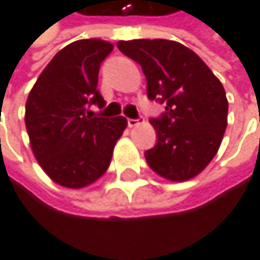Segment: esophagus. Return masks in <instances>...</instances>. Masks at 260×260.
<instances>
[{"instance_id": "34e87169", "label": "esophagus", "mask_w": 260, "mask_h": 260, "mask_svg": "<svg viewBox=\"0 0 260 260\" xmlns=\"http://www.w3.org/2000/svg\"><path fill=\"white\" fill-rule=\"evenodd\" d=\"M142 121H143L142 117H139V118H127V126H129V127H134V126H137V124L142 123Z\"/></svg>"}]
</instances>
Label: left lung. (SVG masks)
Returning <instances> with one entry per match:
<instances>
[{
  "label": "left lung",
  "instance_id": "left-lung-1",
  "mask_svg": "<svg viewBox=\"0 0 260 260\" xmlns=\"http://www.w3.org/2000/svg\"><path fill=\"white\" fill-rule=\"evenodd\" d=\"M118 49L140 63L146 95L165 104L151 118L157 143L145 151L153 172L170 181H187L217 154L228 124V100L217 76L187 46L164 39L121 40Z\"/></svg>",
  "mask_w": 260,
  "mask_h": 260
}]
</instances>
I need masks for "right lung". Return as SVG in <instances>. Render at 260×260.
<instances>
[{
  "mask_svg": "<svg viewBox=\"0 0 260 260\" xmlns=\"http://www.w3.org/2000/svg\"><path fill=\"white\" fill-rule=\"evenodd\" d=\"M114 46L100 39L76 40L51 59L26 101L24 123L36 159L54 182L81 188L106 173L124 117H93L103 109L101 62Z\"/></svg>",
  "mask_w": 260,
  "mask_h": 260,
  "instance_id": "right-lung-1",
  "label": "right lung"
}]
</instances>
